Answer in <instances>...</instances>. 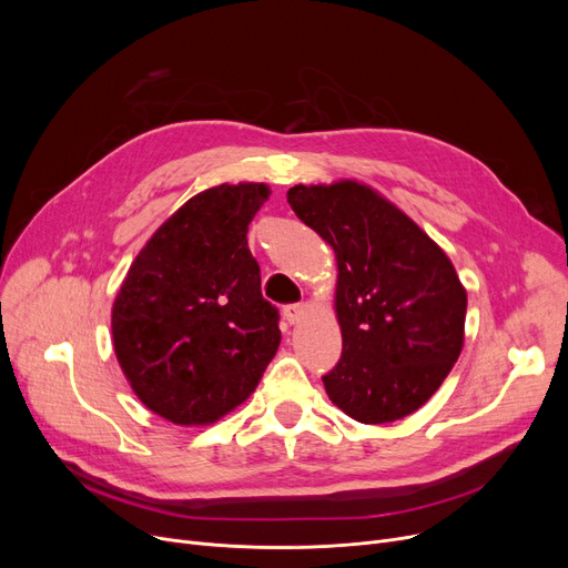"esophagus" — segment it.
<instances>
[{"label": "esophagus", "mask_w": 568, "mask_h": 568, "mask_svg": "<svg viewBox=\"0 0 568 568\" xmlns=\"http://www.w3.org/2000/svg\"><path fill=\"white\" fill-rule=\"evenodd\" d=\"M304 313H306L304 304H290V306L283 308V317H285L290 324H300L302 317H304Z\"/></svg>", "instance_id": "1"}]
</instances>
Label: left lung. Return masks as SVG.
<instances>
[{"label": "left lung", "mask_w": 568, "mask_h": 568, "mask_svg": "<svg viewBox=\"0 0 568 568\" xmlns=\"http://www.w3.org/2000/svg\"><path fill=\"white\" fill-rule=\"evenodd\" d=\"M292 212L336 253L343 354L322 377L354 422L389 424L419 409L458 362L467 292L452 260L366 184L294 186Z\"/></svg>", "instance_id": "obj_1"}]
</instances>
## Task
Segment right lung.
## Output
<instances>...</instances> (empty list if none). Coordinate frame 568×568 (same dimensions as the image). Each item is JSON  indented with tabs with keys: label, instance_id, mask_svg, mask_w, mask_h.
Returning <instances> with one entry per match:
<instances>
[{
	"label": "right lung",
	"instance_id": "1",
	"mask_svg": "<svg viewBox=\"0 0 568 568\" xmlns=\"http://www.w3.org/2000/svg\"><path fill=\"white\" fill-rule=\"evenodd\" d=\"M266 184L193 195L133 260L112 306V341L135 396L176 426L242 405L281 345L278 308L260 290L248 223Z\"/></svg>",
	"mask_w": 568,
	"mask_h": 568
}]
</instances>
